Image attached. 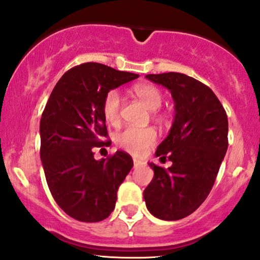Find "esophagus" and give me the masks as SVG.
<instances>
[{
    "label": "esophagus",
    "mask_w": 260,
    "mask_h": 260,
    "mask_svg": "<svg viewBox=\"0 0 260 260\" xmlns=\"http://www.w3.org/2000/svg\"><path fill=\"white\" fill-rule=\"evenodd\" d=\"M133 164H134V168H138V166L143 165L144 162L141 161V160H139V159H133Z\"/></svg>",
    "instance_id": "34e87169"
}]
</instances>
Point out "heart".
I'll use <instances>...</instances> for the list:
<instances>
[{"label":"heart","instance_id":"obj_1","mask_svg":"<svg viewBox=\"0 0 260 260\" xmlns=\"http://www.w3.org/2000/svg\"><path fill=\"white\" fill-rule=\"evenodd\" d=\"M137 98L152 110L158 119H162V114L159 108L164 101V95L157 86L151 84H138L133 88ZM121 98L116 90H110L105 96L102 103V113L107 122L116 124L120 121ZM157 131L153 127H132L128 126L115 134L117 146L128 153L141 155L147 152L157 141Z\"/></svg>","mask_w":260,"mask_h":260}]
</instances>
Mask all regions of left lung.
<instances>
[{"label":"left lung","instance_id":"8db88e82","mask_svg":"<svg viewBox=\"0 0 260 260\" xmlns=\"http://www.w3.org/2000/svg\"><path fill=\"white\" fill-rule=\"evenodd\" d=\"M171 91L176 115L157 157L172 161L164 169L150 162L153 179L144 190L152 215L175 221L190 215L212 190L228 147V120L213 90L179 72L146 75Z\"/></svg>","mask_w":260,"mask_h":260}]
</instances>
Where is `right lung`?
<instances>
[{"label": "right lung", "instance_id": "1", "mask_svg": "<svg viewBox=\"0 0 260 260\" xmlns=\"http://www.w3.org/2000/svg\"><path fill=\"white\" fill-rule=\"evenodd\" d=\"M138 77L100 63L77 65L61 76L41 115L40 158L48 189L57 205L82 222L110 215L117 189L133 168L126 152L96 160L94 150L112 143L105 140L106 94Z\"/></svg>", "mask_w": 260, "mask_h": 260}]
</instances>
